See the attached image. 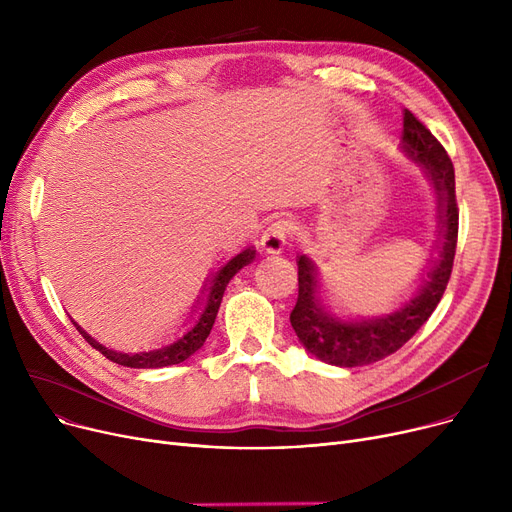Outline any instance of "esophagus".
<instances>
[{
    "mask_svg": "<svg viewBox=\"0 0 512 512\" xmlns=\"http://www.w3.org/2000/svg\"><path fill=\"white\" fill-rule=\"evenodd\" d=\"M290 226L286 222H272L261 234V249L265 253H282L288 245Z\"/></svg>",
    "mask_w": 512,
    "mask_h": 512,
    "instance_id": "34e87169",
    "label": "esophagus"
}]
</instances>
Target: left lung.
<instances>
[{"mask_svg":"<svg viewBox=\"0 0 512 512\" xmlns=\"http://www.w3.org/2000/svg\"><path fill=\"white\" fill-rule=\"evenodd\" d=\"M402 151L415 164L423 166L432 178L438 197V257L429 259L427 274L417 292L390 315L371 319H340L326 311L319 299L315 263L301 255L299 299L290 313L292 330L297 332L305 351L319 361L338 367L369 365L409 342L438 307L452 274V261L459 236V207L454 195V168L446 149L409 110L402 114Z\"/></svg>","mask_w":512,"mask_h":512,"instance_id":"8db88e82","label":"left lung"}]
</instances>
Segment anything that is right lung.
<instances>
[{"mask_svg":"<svg viewBox=\"0 0 512 512\" xmlns=\"http://www.w3.org/2000/svg\"><path fill=\"white\" fill-rule=\"evenodd\" d=\"M255 259V249L249 247L245 251H240L238 255H234L226 265H222L215 276L209 282L207 288V299L205 305L201 307V315L195 321V326L188 330L184 336H180L178 340H174L168 346H161L155 348V351H147V353H118L112 351V348H105L103 344H99L95 338H91L83 328H80L76 321L74 326L76 330L85 336V340L97 348V351L107 357L110 361L124 365V367H134V369H157V367H168V365H178L182 361H186L191 355H195L199 348L203 346V342L207 340L211 328H213V321L215 315H218L222 297H224V290L228 286V282L242 270V267L249 265Z\"/></svg>","mask_w":512,"mask_h":512,"instance_id":"obj_1","label":"right lung"}]
</instances>
